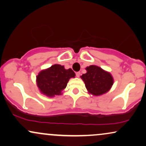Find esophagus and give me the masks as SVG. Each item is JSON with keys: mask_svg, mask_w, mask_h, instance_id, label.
Listing matches in <instances>:
<instances>
[{"mask_svg": "<svg viewBox=\"0 0 146 146\" xmlns=\"http://www.w3.org/2000/svg\"><path fill=\"white\" fill-rule=\"evenodd\" d=\"M75 74H76V76L77 77H79L81 75V73H80V72H77V73H75Z\"/></svg>", "mask_w": 146, "mask_h": 146, "instance_id": "1", "label": "esophagus"}]
</instances>
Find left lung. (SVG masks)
<instances>
[{
    "label": "left lung",
    "instance_id": "1",
    "mask_svg": "<svg viewBox=\"0 0 146 146\" xmlns=\"http://www.w3.org/2000/svg\"><path fill=\"white\" fill-rule=\"evenodd\" d=\"M86 70L87 73L83 74L81 77L90 93L100 96L110 89L113 84V79L109 73L96 65L88 67Z\"/></svg>",
    "mask_w": 146,
    "mask_h": 146
}]
</instances>
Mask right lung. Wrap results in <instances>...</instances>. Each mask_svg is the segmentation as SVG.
Here are the masks:
<instances>
[{
	"label": "right lung",
	"instance_id": "right-lung-1",
	"mask_svg": "<svg viewBox=\"0 0 146 146\" xmlns=\"http://www.w3.org/2000/svg\"><path fill=\"white\" fill-rule=\"evenodd\" d=\"M75 76V73L71 69H65L63 66L54 64L38 74L37 84L42 93L52 97L61 94L69 79Z\"/></svg>",
	"mask_w": 146,
	"mask_h": 146
}]
</instances>
